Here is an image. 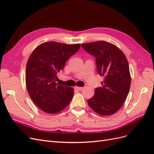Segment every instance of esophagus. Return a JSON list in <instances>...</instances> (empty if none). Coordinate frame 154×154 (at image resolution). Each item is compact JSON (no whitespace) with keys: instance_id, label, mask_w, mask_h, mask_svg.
Segmentation results:
<instances>
[{"instance_id":"obj_1","label":"esophagus","mask_w":154,"mask_h":154,"mask_svg":"<svg viewBox=\"0 0 154 154\" xmlns=\"http://www.w3.org/2000/svg\"><path fill=\"white\" fill-rule=\"evenodd\" d=\"M75 89L78 90V91H82L83 89V87H75Z\"/></svg>"}]
</instances>
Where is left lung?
<instances>
[{
    "mask_svg": "<svg viewBox=\"0 0 154 154\" xmlns=\"http://www.w3.org/2000/svg\"><path fill=\"white\" fill-rule=\"evenodd\" d=\"M82 47L96 58L97 71L104 76L102 86L95 88L94 95L87 103L100 115L114 114L122 108L130 90L131 78L127 59L117 46L105 41L83 44Z\"/></svg>",
    "mask_w": 154,
    "mask_h": 154,
    "instance_id": "left-lung-1",
    "label": "left lung"
}]
</instances>
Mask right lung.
Masks as SVG:
<instances>
[{
  "instance_id": "obj_1",
  "label": "right lung",
  "mask_w": 154,
  "mask_h": 154,
  "mask_svg": "<svg viewBox=\"0 0 154 154\" xmlns=\"http://www.w3.org/2000/svg\"><path fill=\"white\" fill-rule=\"evenodd\" d=\"M80 44H66L48 42L39 45L27 60L26 83L34 103L48 114L62 111L74 95L72 87L56 82L68 58L75 54Z\"/></svg>"
}]
</instances>
